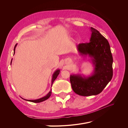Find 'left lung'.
Listing matches in <instances>:
<instances>
[{
  "label": "left lung",
  "mask_w": 128,
  "mask_h": 128,
  "mask_svg": "<svg viewBox=\"0 0 128 128\" xmlns=\"http://www.w3.org/2000/svg\"><path fill=\"white\" fill-rule=\"evenodd\" d=\"M90 42L77 45L79 55L88 57L94 70L88 76L71 74L70 81L73 91L82 96H95L101 93L113 77V56L109 42L97 30L90 28Z\"/></svg>",
  "instance_id": "obj_1"
}]
</instances>
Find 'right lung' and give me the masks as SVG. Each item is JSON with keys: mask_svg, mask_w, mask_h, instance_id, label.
<instances>
[{"mask_svg": "<svg viewBox=\"0 0 128 128\" xmlns=\"http://www.w3.org/2000/svg\"><path fill=\"white\" fill-rule=\"evenodd\" d=\"M16 46H17V44L15 45V47L14 48V54H15V48H16ZM12 60H11V62H10V64H12ZM60 69H57L56 70L53 72V75H52V80H51V86H52L54 81L56 80V79L57 78L58 76L59 75V74H60ZM51 94H52V89H51V90L50 91V92L46 96H43V97H42V98H40V99H34V100H27V99H24V98H22V99H24V100H26V101H28V102H34V103H38V102H44V101H45V100L48 99L50 98V96H51Z\"/></svg>", "mask_w": 128, "mask_h": 128, "instance_id": "obj_1", "label": "right lung"}]
</instances>
